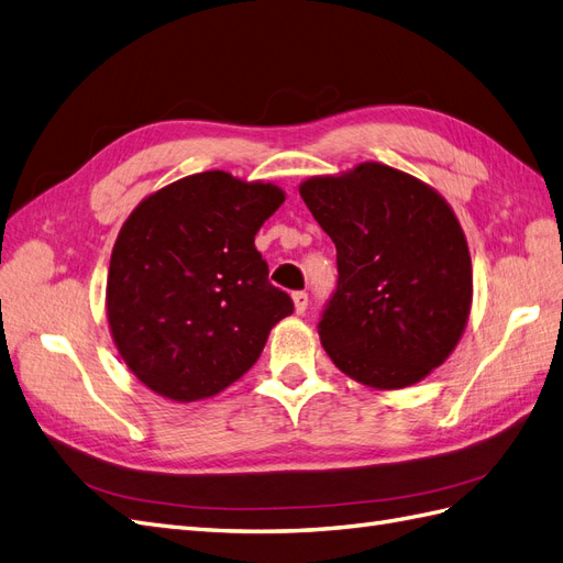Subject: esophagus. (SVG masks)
I'll return each mask as SVG.
<instances>
[{"mask_svg":"<svg viewBox=\"0 0 563 563\" xmlns=\"http://www.w3.org/2000/svg\"><path fill=\"white\" fill-rule=\"evenodd\" d=\"M308 302H310V296L305 291H296L294 294V305H296V312L302 314L305 310H308Z\"/></svg>","mask_w":563,"mask_h":563,"instance_id":"1","label":"esophagus"}]
</instances>
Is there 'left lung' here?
Instances as JSON below:
<instances>
[{
    "mask_svg": "<svg viewBox=\"0 0 563 563\" xmlns=\"http://www.w3.org/2000/svg\"><path fill=\"white\" fill-rule=\"evenodd\" d=\"M300 197L338 253V286L319 321L331 362L376 389L430 376L472 305L470 249L446 199L378 162L305 180Z\"/></svg>",
    "mask_w": 563,
    "mask_h": 563,
    "instance_id": "1",
    "label": "left lung"
}]
</instances>
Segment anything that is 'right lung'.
I'll return each instance as SVG.
<instances>
[{"label": "right lung", "instance_id": "1", "mask_svg": "<svg viewBox=\"0 0 563 563\" xmlns=\"http://www.w3.org/2000/svg\"><path fill=\"white\" fill-rule=\"evenodd\" d=\"M282 201L272 183L203 172L162 187L126 218L110 258L108 321L122 360L152 391L174 401L218 395L294 312L253 244Z\"/></svg>", "mask_w": 563, "mask_h": 563}]
</instances>
